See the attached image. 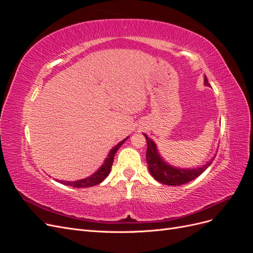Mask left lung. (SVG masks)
Here are the masks:
<instances>
[{"mask_svg":"<svg viewBox=\"0 0 253 253\" xmlns=\"http://www.w3.org/2000/svg\"><path fill=\"white\" fill-rule=\"evenodd\" d=\"M205 85L210 86L208 79L205 76L204 80ZM145 139H147L148 149H147V163L149 167V171L151 175L154 177L157 181L164 183L168 186H180L185 185V183L195 179L197 176H200L207 168H208L212 162L210 160L209 163L206 165L195 168V169H179V168H175L169 164H167L165 160L159 155L156 143L153 141L150 137L143 134Z\"/></svg>","mask_w":253,"mask_h":253,"instance_id":"1","label":"left lung"}]
</instances>
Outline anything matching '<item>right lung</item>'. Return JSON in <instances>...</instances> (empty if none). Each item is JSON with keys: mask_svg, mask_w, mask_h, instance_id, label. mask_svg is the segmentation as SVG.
I'll return each instance as SVG.
<instances>
[{"mask_svg": "<svg viewBox=\"0 0 253 253\" xmlns=\"http://www.w3.org/2000/svg\"><path fill=\"white\" fill-rule=\"evenodd\" d=\"M128 138H125L122 141H120L119 143H117L115 147L110 151V153L108 154V157L105 158L104 160V164L99 168L97 170V172H95L93 175L88 176L86 178H83L80 180H76V181H65V180H58L61 183H63V185L66 186H71V187H75V188H88V187H93L98 185V183H100L104 180V178L108 176L111 172V168L114 162V156L116 154V152L118 151V149L121 147L122 144L125 143V141Z\"/></svg>", "mask_w": 253, "mask_h": 253, "instance_id": "1", "label": "right lung"}]
</instances>
